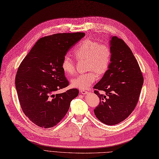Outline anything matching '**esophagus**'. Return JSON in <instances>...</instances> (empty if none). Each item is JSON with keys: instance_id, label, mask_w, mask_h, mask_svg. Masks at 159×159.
Returning <instances> with one entry per match:
<instances>
[{"instance_id": "1", "label": "esophagus", "mask_w": 159, "mask_h": 159, "mask_svg": "<svg viewBox=\"0 0 159 159\" xmlns=\"http://www.w3.org/2000/svg\"><path fill=\"white\" fill-rule=\"evenodd\" d=\"M80 93H82V94H84V95L87 94V93H88V91H86V90H80Z\"/></svg>"}]
</instances>
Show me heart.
<instances>
[{"label":"heart","instance_id":"obj_1","mask_svg":"<svg viewBox=\"0 0 159 159\" xmlns=\"http://www.w3.org/2000/svg\"><path fill=\"white\" fill-rule=\"evenodd\" d=\"M75 57L78 60H86V69L89 72L80 74L70 80V84L74 88L86 90L98 79V74L103 75L108 69L111 61L110 47L105 44L91 40H85L80 43L73 51ZM61 67L63 73L67 76L75 72L73 61L69 56H65Z\"/></svg>","mask_w":159,"mask_h":159}]
</instances>
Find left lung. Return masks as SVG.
<instances>
[{
  "label": "left lung",
  "instance_id": "1",
  "mask_svg": "<svg viewBox=\"0 0 159 159\" xmlns=\"http://www.w3.org/2000/svg\"><path fill=\"white\" fill-rule=\"evenodd\" d=\"M111 61L102 79L93 86L99 104L93 110L98 120L115 125L125 120L138 103L143 77L136 57L124 40L111 37ZM103 90L106 95H99Z\"/></svg>",
  "mask_w": 159,
  "mask_h": 159
}]
</instances>
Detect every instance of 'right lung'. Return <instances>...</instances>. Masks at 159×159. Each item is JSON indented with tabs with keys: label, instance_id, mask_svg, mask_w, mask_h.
<instances>
[{
	"label": "right lung",
	"instance_id": "obj_1",
	"mask_svg": "<svg viewBox=\"0 0 159 159\" xmlns=\"http://www.w3.org/2000/svg\"><path fill=\"white\" fill-rule=\"evenodd\" d=\"M84 33H57L40 39L17 69L15 84L23 112L36 125L56 126L67 113L79 95L76 89L61 93L69 81L61 67L63 58Z\"/></svg>",
	"mask_w": 159,
	"mask_h": 159
}]
</instances>
